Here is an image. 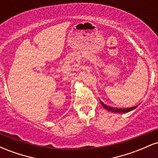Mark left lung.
<instances>
[{"mask_svg": "<svg viewBox=\"0 0 158 158\" xmlns=\"http://www.w3.org/2000/svg\"><path fill=\"white\" fill-rule=\"evenodd\" d=\"M99 101H100V103L101 105L103 106V108H106V110H108V111H111V112H115V113H127V112H129L131 111V110L135 109L136 108H137V106H134V107H131V108H114V107H110V106H106V104H104L102 101L99 99Z\"/></svg>", "mask_w": 158, "mask_h": 158, "instance_id": "1", "label": "left lung"}]
</instances>
